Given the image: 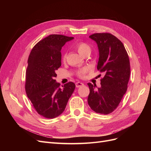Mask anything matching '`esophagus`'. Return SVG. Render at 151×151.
<instances>
[{"instance_id": "obj_1", "label": "esophagus", "mask_w": 151, "mask_h": 151, "mask_svg": "<svg viewBox=\"0 0 151 151\" xmlns=\"http://www.w3.org/2000/svg\"><path fill=\"white\" fill-rule=\"evenodd\" d=\"M83 86H84V84L83 83H81V82H77L76 83V86L77 88H79V87Z\"/></svg>"}]
</instances>
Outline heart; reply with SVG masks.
<instances>
[{
  "label": "heart",
  "mask_w": 151,
  "mask_h": 151,
  "mask_svg": "<svg viewBox=\"0 0 151 151\" xmlns=\"http://www.w3.org/2000/svg\"><path fill=\"white\" fill-rule=\"evenodd\" d=\"M75 48L78 53L81 55V56H84L86 53H91V47L89 45L85 43L81 42L76 45ZM63 58H65V56L63 57ZM90 68L89 67H85L83 68H81L78 72H77V75L80 77H84L89 72Z\"/></svg>",
  "instance_id": "heart-1"
}]
</instances>
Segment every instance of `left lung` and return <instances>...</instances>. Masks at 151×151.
<instances>
[{
    "instance_id": "left-lung-1",
    "label": "left lung",
    "mask_w": 151,
    "mask_h": 151,
    "mask_svg": "<svg viewBox=\"0 0 151 151\" xmlns=\"http://www.w3.org/2000/svg\"><path fill=\"white\" fill-rule=\"evenodd\" d=\"M89 38L97 43V68L103 72L101 87L88 83V102L97 113L108 115L118 107L127 90L130 67L129 55L120 40L110 33H94Z\"/></svg>"
}]
</instances>
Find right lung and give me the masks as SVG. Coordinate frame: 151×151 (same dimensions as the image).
Masks as SVG:
<instances>
[{
	"label": "right lung",
	"mask_w": 151,
	"mask_h": 151,
	"mask_svg": "<svg viewBox=\"0 0 151 151\" xmlns=\"http://www.w3.org/2000/svg\"><path fill=\"white\" fill-rule=\"evenodd\" d=\"M74 39L51 35L36 44L28 58L26 75V92L36 111L47 118H56L65 110L76 85L69 82L60 88L56 70L61 66V49Z\"/></svg>",
	"instance_id": "obj_1"
}]
</instances>
